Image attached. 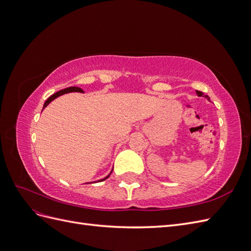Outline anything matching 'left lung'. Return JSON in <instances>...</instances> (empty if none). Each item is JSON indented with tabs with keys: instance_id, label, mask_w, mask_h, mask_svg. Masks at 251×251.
<instances>
[{
	"instance_id": "left-lung-1",
	"label": "left lung",
	"mask_w": 251,
	"mask_h": 251,
	"mask_svg": "<svg viewBox=\"0 0 251 251\" xmlns=\"http://www.w3.org/2000/svg\"><path fill=\"white\" fill-rule=\"evenodd\" d=\"M196 93H197V95H198V96H203V97H205V98H206V100H210V98H209V96L208 95H204L202 92H201V91H196Z\"/></svg>"
}]
</instances>
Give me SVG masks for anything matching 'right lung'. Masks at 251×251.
<instances>
[{
    "label": "right lung",
    "mask_w": 251,
    "mask_h": 251,
    "mask_svg": "<svg viewBox=\"0 0 251 251\" xmlns=\"http://www.w3.org/2000/svg\"><path fill=\"white\" fill-rule=\"evenodd\" d=\"M70 92H80V93H82L83 91H82L80 88H78V87H69V88H66V89H64V90H60V91H58V92H56V93H54L53 95H51V96L48 98V100H47L46 101H45L43 109L46 108L47 105H48L52 100H54L55 98H57L58 96L64 95V94H66V93H70ZM112 171H113V170H112ZM112 171H111V173H112ZM111 173L108 175L107 177H104L103 179H100V180H98V181H103V180H105V179H108L109 176L111 175ZM89 183H92V182H89Z\"/></svg>",
    "instance_id": "1"
}]
</instances>
